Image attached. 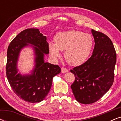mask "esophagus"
<instances>
[{"label":"esophagus","instance_id":"34e87169","mask_svg":"<svg viewBox=\"0 0 121 121\" xmlns=\"http://www.w3.org/2000/svg\"><path fill=\"white\" fill-rule=\"evenodd\" d=\"M68 71H69L68 69L66 68H64V67L62 68V73H65L68 72Z\"/></svg>","mask_w":121,"mask_h":121}]
</instances>
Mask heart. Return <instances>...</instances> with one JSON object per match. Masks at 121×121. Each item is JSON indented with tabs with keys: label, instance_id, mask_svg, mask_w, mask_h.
I'll return each instance as SVG.
<instances>
[{
	"label": "heart",
	"instance_id": "b5f03b06",
	"mask_svg": "<svg viewBox=\"0 0 121 121\" xmlns=\"http://www.w3.org/2000/svg\"><path fill=\"white\" fill-rule=\"evenodd\" d=\"M54 43L48 45L49 53L54 59L60 57V51H65V59L70 65L84 63L90 56L93 46L90 35L82 31L72 30L59 32L54 36Z\"/></svg>",
	"mask_w": 121,
	"mask_h": 121
}]
</instances>
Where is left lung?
Here are the masks:
<instances>
[{"instance_id":"left-lung-1","label":"left lung","mask_w":121,"mask_h":121,"mask_svg":"<svg viewBox=\"0 0 121 121\" xmlns=\"http://www.w3.org/2000/svg\"><path fill=\"white\" fill-rule=\"evenodd\" d=\"M95 44L92 56L70 72L75 76L71 85L75 98L81 104L96 102L108 91L114 81L116 53L113 43L102 32L92 30Z\"/></svg>"}]
</instances>
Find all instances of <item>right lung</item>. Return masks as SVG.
Returning a JSON list of instances; mask_svg holds the SVG:
<instances>
[{
	"mask_svg": "<svg viewBox=\"0 0 121 121\" xmlns=\"http://www.w3.org/2000/svg\"><path fill=\"white\" fill-rule=\"evenodd\" d=\"M27 43L34 46L35 67L31 75L22 76L17 73V62L21 49ZM44 53H49L48 43L37 29L21 31L8 48L6 77L14 92L25 101L37 103L43 100L50 90L53 78L61 72L58 65L44 62Z\"/></svg>",
	"mask_w": 121,
	"mask_h": 121,
	"instance_id": "obj_1",
	"label": "right lung"
}]
</instances>
